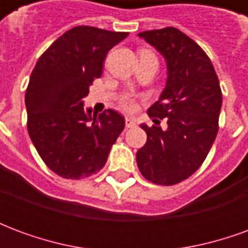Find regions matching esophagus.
Listing matches in <instances>:
<instances>
[{
	"label": "esophagus",
	"mask_w": 248,
	"mask_h": 248,
	"mask_svg": "<svg viewBox=\"0 0 248 248\" xmlns=\"http://www.w3.org/2000/svg\"><path fill=\"white\" fill-rule=\"evenodd\" d=\"M124 124H126V127H127V129H131V127H134L135 126V119L126 117V119H124Z\"/></svg>",
	"instance_id": "obj_1"
}]
</instances>
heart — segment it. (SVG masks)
I'll list each match as a JSON object with an SVG mask.
<instances>
[{"instance_id":"b5f03b06","label":"heart","mask_w":248,"mask_h":248,"mask_svg":"<svg viewBox=\"0 0 248 248\" xmlns=\"http://www.w3.org/2000/svg\"><path fill=\"white\" fill-rule=\"evenodd\" d=\"M142 51H149V50H142ZM140 51V53H142ZM118 106L124 111H127V113H133L137 106H138V97L135 95L134 93L126 92L124 93L118 99Z\"/></svg>"}]
</instances>
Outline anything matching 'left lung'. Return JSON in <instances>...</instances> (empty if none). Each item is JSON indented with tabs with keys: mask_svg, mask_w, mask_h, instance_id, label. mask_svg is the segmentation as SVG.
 <instances>
[{
	"mask_svg": "<svg viewBox=\"0 0 248 248\" xmlns=\"http://www.w3.org/2000/svg\"><path fill=\"white\" fill-rule=\"evenodd\" d=\"M167 61V85L147 114L167 129L142 124L147 134L137 153L140 174L150 182L172 186L191 177L206 159L219 130L222 90L211 60L177 28L140 33Z\"/></svg>",
	"mask_w": 248,
	"mask_h": 248,
	"instance_id": "obj_1",
	"label": "left lung"
}]
</instances>
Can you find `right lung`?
<instances>
[{
    "label": "right lung",
    "mask_w": 248,
    "mask_h": 248,
    "mask_svg": "<svg viewBox=\"0 0 248 248\" xmlns=\"http://www.w3.org/2000/svg\"><path fill=\"white\" fill-rule=\"evenodd\" d=\"M93 26H76L38 58L25 93L28 131L51 171L65 179L98 172L124 129V118L108 108H83L89 86L101 78L108 50L127 37Z\"/></svg>",
    "instance_id": "1"
}]
</instances>
